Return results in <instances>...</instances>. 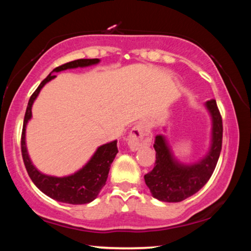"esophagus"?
<instances>
[{
    "label": "esophagus",
    "instance_id": "1",
    "mask_svg": "<svg viewBox=\"0 0 251 251\" xmlns=\"http://www.w3.org/2000/svg\"><path fill=\"white\" fill-rule=\"evenodd\" d=\"M151 133L146 124H137L131 128L128 135V146L131 151L142 150L144 147L151 146Z\"/></svg>",
    "mask_w": 251,
    "mask_h": 251
}]
</instances>
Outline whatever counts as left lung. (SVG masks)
<instances>
[{
    "label": "left lung",
    "instance_id": "left-lung-1",
    "mask_svg": "<svg viewBox=\"0 0 251 251\" xmlns=\"http://www.w3.org/2000/svg\"><path fill=\"white\" fill-rule=\"evenodd\" d=\"M205 106L211 120L210 145L198 161L181 163L174 155L166 136H156V165L144 178L151 196L160 201L179 202L193 196L207 184L215 171L222 151L223 121L215 100H207Z\"/></svg>",
    "mask_w": 251,
    "mask_h": 251
}]
</instances>
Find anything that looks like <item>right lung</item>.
Instances as JSON below:
<instances>
[{
	"instance_id": "right-lung-1",
	"label": "right lung",
	"mask_w": 251,
	"mask_h": 251,
	"mask_svg": "<svg viewBox=\"0 0 251 251\" xmlns=\"http://www.w3.org/2000/svg\"><path fill=\"white\" fill-rule=\"evenodd\" d=\"M100 62V58L76 59V61L66 63L64 65L54 69L52 73L48 75V77L40 84V86L33 93V95L28 100L26 112H25L22 141H21L24 165L34 185L42 193H44L46 196L59 202L72 203V205H83V203L93 201L99 196L108 177L110 165H112L113 160L115 159L118 152L117 141L109 142L97 147V150L90 160L74 174L63 177L46 175V174L40 172L34 166L31 158H29L26 147V126L32 118V106L37 99V96H39L41 90L44 87V85L56 77V75L54 73H58V72L65 70L77 69V67L96 65Z\"/></svg>"
}]
</instances>
